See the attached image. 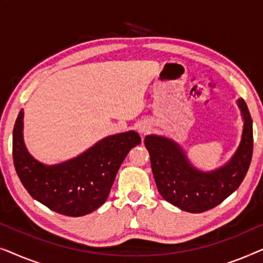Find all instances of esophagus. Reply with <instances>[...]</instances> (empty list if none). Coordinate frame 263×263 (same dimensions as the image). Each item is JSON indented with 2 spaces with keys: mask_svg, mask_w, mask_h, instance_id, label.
Masks as SVG:
<instances>
[{
  "mask_svg": "<svg viewBox=\"0 0 263 263\" xmlns=\"http://www.w3.org/2000/svg\"><path fill=\"white\" fill-rule=\"evenodd\" d=\"M138 130H139V133H141V134L145 135L146 133L149 130V125L146 124V123H140L139 127H138Z\"/></svg>",
  "mask_w": 263,
  "mask_h": 263,
  "instance_id": "34e87169",
  "label": "esophagus"
}]
</instances>
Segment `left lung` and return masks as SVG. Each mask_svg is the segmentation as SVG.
Returning a JSON list of instances; mask_svg holds the SVG:
<instances>
[{"label": "left lung", "instance_id": "1", "mask_svg": "<svg viewBox=\"0 0 263 263\" xmlns=\"http://www.w3.org/2000/svg\"><path fill=\"white\" fill-rule=\"evenodd\" d=\"M244 124L238 148L224 166L201 171L193 166L181 146L159 135H147L154 181L164 200L190 213H202L221 203L246 177L253 157V120L243 99H238Z\"/></svg>", "mask_w": 263, "mask_h": 263}]
</instances>
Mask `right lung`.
I'll use <instances>...</instances> for the list:
<instances>
[{
  "instance_id": "obj_1",
  "label": "right lung",
  "mask_w": 263,
  "mask_h": 263,
  "mask_svg": "<svg viewBox=\"0 0 263 263\" xmlns=\"http://www.w3.org/2000/svg\"><path fill=\"white\" fill-rule=\"evenodd\" d=\"M24 111L13 130V160L28 194L57 213L81 217L105 202L117 171L133 147L140 145L136 132H125L100 140L77 158L56 165L34 159L25 146Z\"/></svg>"
}]
</instances>
